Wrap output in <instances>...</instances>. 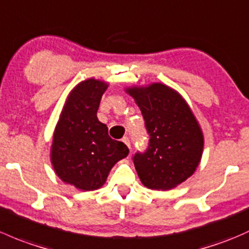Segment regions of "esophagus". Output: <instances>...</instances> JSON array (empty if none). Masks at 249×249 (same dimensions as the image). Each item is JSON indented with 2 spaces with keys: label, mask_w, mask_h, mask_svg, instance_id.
<instances>
[{
  "label": "esophagus",
  "mask_w": 249,
  "mask_h": 249,
  "mask_svg": "<svg viewBox=\"0 0 249 249\" xmlns=\"http://www.w3.org/2000/svg\"><path fill=\"white\" fill-rule=\"evenodd\" d=\"M123 142H124L125 143V144H126L127 145V148H131V145H130V141H129V138H127V137H124V138H123Z\"/></svg>",
  "instance_id": "34e87169"
}]
</instances>
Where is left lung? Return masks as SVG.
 Here are the masks:
<instances>
[{"mask_svg":"<svg viewBox=\"0 0 249 249\" xmlns=\"http://www.w3.org/2000/svg\"><path fill=\"white\" fill-rule=\"evenodd\" d=\"M144 118L150 140L145 153L133 156L141 181L150 190L166 191L187 180L197 169L204 135L184 98L163 83L125 89Z\"/></svg>","mask_w":249,"mask_h":249,"instance_id":"obj_1","label":"left lung"}]
</instances>
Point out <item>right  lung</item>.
<instances>
[{
    "mask_svg": "<svg viewBox=\"0 0 249 249\" xmlns=\"http://www.w3.org/2000/svg\"><path fill=\"white\" fill-rule=\"evenodd\" d=\"M108 83L91 77L72 88L54 127L50 150L53 171L65 184L94 191L106 182L112 167L129 148L108 136L98 108Z\"/></svg>",
    "mask_w": 249,
    "mask_h": 249,
    "instance_id": "right-lung-1",
    "label": "right lung"
}]
</instances>
